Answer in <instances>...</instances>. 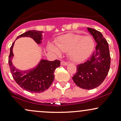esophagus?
<instances>
[{
    "mask_svg": "<svg viewBox=\"0 0 121 121\" xmlns=\"http://www.w3.org/2000/svg\"><path fill=\"white\" fill-rule=\"evenodd\" d=\"M60 64H61V65H63V66H66L67 65V64H68V62H65V61H62V62H61V63H60Z\"/></svg>",
    "mask_w": 121,
    "mask_h": 121,
    "instance_id": "esophagus-1",
    "label": "esophagus"
}]
</instances>
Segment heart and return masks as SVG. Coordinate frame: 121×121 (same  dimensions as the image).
I'll use <instances>...</instances> for the list:
<instances>
[{
    "mask_svg": "<svg viewBox=\"0 0 121 121\" xmlns=\"http://www.w3.org/2000/svg\"><path fill=\"white\" fill-rule=\"evenodd\" d=\"M57 47L50 44L48 48L56 55L60 52H68L70 59L76 62H81L88 58L95 47L93 39L89 36H83L75 33H69L60 36L56 41Z\"/></svg>",
    "mask_w": 121,
    "mask_h": 121,
    "instance_id": "b5f03b06",
    "label": "heart"
}]
</instances>
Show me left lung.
Instances as JSON below:
<instances>
[{"label": "left lung", "instance_id": "left-lung-1", "mask_svg": "<svg viewBox=\"0 0 121 121\" xmlns=\"http://www.w3.org/2000/svg\"><path fill=\"white\" fill-rule=\"evenodd\" d=\"M96 42V50L84 63L77 66L73 80L78 86L92 89L99 86L106 78L110 70L111 58L108 44L99 31L88 28Z\"/></svg>", "mask_w": 121, "mask_h": 121}]
</instances>
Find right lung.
I'll use <instances>...</instances> for the list:
<instances>
[{
    "mask_svg": "<svg viewBox=\"0 0 121 121\" xmlns=\"http://www.w3.org/2000/svg\"><path fill=\"white\" fill-rule=\"evenodd\" d=\"M42 31L29 30L19 35L17 39L21 37H32L37 43H41ZM14 43L10 47L9 57V65L10 71L15 82L23 89L32 93H41L48 89L54 80V71L60 65V60L48 61L41 60L39 64L33 69L20 71L13 65L11 59L13 56V47Z\"/></svg>",
    "mask_w": 121,
    "mask_h": 121,
    "instance_id": "1",
    "label": "right lung"
}]
</instances>
